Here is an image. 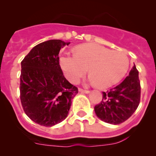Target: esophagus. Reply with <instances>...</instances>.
I'll return each instance as SVG.
<instances>
[{"label": "esophagus", "instance_id": "1", "mask_svg": "<svg viewBox=\"0 0 156 156\" xmlns=\"http://www.w3.org/2000/svg\"><path fill=\"white\" fill-rule=\"evenodd\" d=\"M78 91L80 93H85V94H89L90 91L87 90H84L82 88H78Z\"/></svg>", "mask_w": 156, "mask_h": 156}]
</instances>
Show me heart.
<instances>
[{"mask_svg":"<svg viewBox=\"0 0 156 156\" xmlns=\"http://www.w3.org/2000/svg\"><path fill=\"white\" fill-rule=\"evenodd\" d=\"M60 65L66 77L72 83L78 82L87 73L90 81L100 88H107L119 83L130 66V61L125 53L113 51L95 44L78 47L74 53L60 58Z\"/></svg>","mask_w":156,"mask_h":156,"instance_id":"heart-1","label":"heart"}]
</instances>
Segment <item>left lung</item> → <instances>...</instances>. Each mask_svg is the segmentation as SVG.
<instances>
[{
    "mask_svg": "<svg viewBox=\"0 0 156 156\" xmlns=\"http://www.w3.org/2000/svg\"><path fill=\"white\" fill-rule=\"evenodd\" d=\"M139 72L133 65L129 75L120 84L103 92L101 103L94 106L99 119L106 123L119 125L133 114L140 100Z\"/></svg>",
    "mask_w": 156,
    "mask_h": 156,
    "instance_id": "1",
    "label": "left lung"
}]
</instances>
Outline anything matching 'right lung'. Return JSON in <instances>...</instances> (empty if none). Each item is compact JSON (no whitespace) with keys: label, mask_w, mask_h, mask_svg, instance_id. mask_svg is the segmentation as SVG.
<instances>
[{"label":"right lung","mask_w":156,"mask_h":156,"mask_svg":"<svg viewBox=\"0 0 156 156\" xmlns=\"http://www.w3.org/2000/svg\"><path fill=\"white\" fill-rule=\"evenodd\" d=\"M69 42L49 40L36 45L21 62L20 100L33 122L51 127L68 115L78 87L64 77L59 53Z\"/></svg>","instance_id":"add662e5"}]
</instances>
